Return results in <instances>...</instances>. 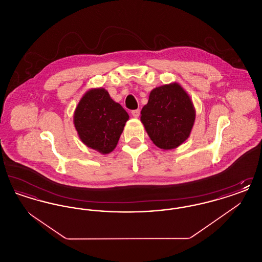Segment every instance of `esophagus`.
I'll return each mask as SVG.
<instances>
[{
	"label": "esophagus",
	"mask_w": 262,
	"mask_h": 262,
	"mask_svg": "<svg viewBox=\"0 0 262 262\" xmlns=\"http://www.w3.org/2000/svg\"><path fill=\"white\" fill-rule=\"evenodd\" d=\"M132 115L135 117V118H138L139 115H140V110L137 109V110H133L132 111Z\"/></svg>",
	"instance_id": "1"
}]
</instances>
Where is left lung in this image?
<instances>
[{"label": "left lung", "instance_id": "8db88e82", "mask_svg": "<svg viewBox=\"0 0 262 262\" xmlns=\"http://www.w3.org/2000/svg\"><path fill=\"white\" fill-rule=\"evenodd\" d=\"M140 114L151 140L163 150L174 149L185 142L195 120L192 101L177 82L154 88Z\"/></svg>", "mask_w": 262, "mask_h": 262}]
</instances>
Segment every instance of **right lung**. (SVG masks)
I'll return each instance as SVG.
<instances>
[{
  "label": "right lung",
  "mask_w": 262,
  "mask_h": 262,
  "mask_svg": "<svg viewBox=\"0 0 262 262\" xmlns=\"http://www.w3.org/2000/svg\"><path fill=\"white\" fill-rule=\"evenodd\" d=\"M128 114L104 88L88 90L77 104L74 124L81 141L92 149L108 154L116 148Z\"/></svg>",
  "instance_id": "1"
}]
</instances>
